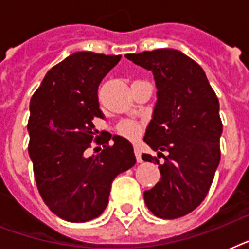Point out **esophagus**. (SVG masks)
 <instances>
[{"instance_id": "esophagus-1", "label": "esophagus", "mask_w": 249, "mask_h": 249, "mask_svg": "<svg viewBox=\"0 0 249 249\" xmlns=\"http://www.w3.org/2000/svg\"><path fill=\"white\" fill-rule=\"evenodd\" d=\"M134 155H136V159L138 163H141L142 161V156H141V150L138 146H134Z\"/></svg>"}]
</instances>
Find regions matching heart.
<instances>
[{
  "mask_svg": "<svg viewBox=\"0 0 249 249\" xmlns=\"http://www.w3.org/2000/svg\"><path fill=\"white\" fill-rule=\"evenodd\" d=\"M116 129L117 133L121 134V136L126 137V138H130V140H134V138H137V137L141 134V132H142V125H141L138 121L124 120L117 125Z\"/></svg>",
  "mask_w": 249,
  "mask_h": 249,
  "instance_id": "b5f03b06",
  "label": "heart"
}]
</instances>
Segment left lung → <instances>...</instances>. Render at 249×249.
Here are the masks:
<instances>
[{
  "label": "left lung",
  "mask_w": 249,
  "mask_h": 249,
  "mask_svg": "<svg viewBox=\"0 0 249 249\" xmlns=\"http://www.w3.org/2000/svg\"><path fill=\"white\" fill-rule=\"evenodd\" d=\"M137 66L152 71L158 88L154 116L144 142L158 156L161 178L144 191V203L155 216L174 220L193 212L204 200L221 159L222 121L214 90L199 64L173 49L126 54ZM163 157V164L159 159Z\"/></svg>",
  "instance_id": "left-lung-1"
}]
</instances>
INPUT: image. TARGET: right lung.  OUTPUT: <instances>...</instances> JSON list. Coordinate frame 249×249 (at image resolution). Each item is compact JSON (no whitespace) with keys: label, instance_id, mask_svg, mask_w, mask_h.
<instances>
[{"label":"right lung","instance_id":"right-lung-1","mask_svg":"<svg viewBox=\"0 0 249 249\" xmlns=\"http://www.w3.org/2000/svg\"><path fill=\"white\" fill-rule=\"evenodd\" d=\"M120 59L121 55L75 53L46 73L31 98L28 154L37 190L49 209L70 222L101 216L115 177L136 164L125 138L109 133L94 138V119H103L98 86ZM91 143L104 148L86 158Z\"/></svg>","mask_w":249,"mask_h":249}]
</instances>
